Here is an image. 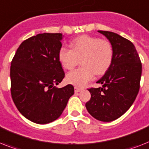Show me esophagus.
<instances>
[{"mask_svg":"<svg viewBox=\"0 0 149 149\" xmlns=\"http://www.w3.org/2000/svg\"><path fill=\"white\" fill-rule=\"evenodd\" d=\"M74 90L76 93H79V92H80L81 90H82V89H81V88H79V87H77V86H75Z\"/></svg>","mask_w":149,"mask_h":149,"instance_id":"1","label":"esophagus"}]
</instances>
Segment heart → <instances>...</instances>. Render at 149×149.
<instances>
[{
  "mask_svg": "<svg viewBox=\"0 0 149 149\" xmlns=\"http://www.w3.org/2000/svg\"><path fill=\"white\" fill-rule=\"evenodd\" d=\"M71 49L60 47L58 60L66 70H71L80 60L82 66L66 75V81L77 86H84L95 76L104 74L113 59L112 43L107 40L82 35L70 43Z\"/></svg>",
  "mask_w": 149,
  "mask_h": 149,
  "instance_id": "heart-1",
  "label": "heart"
}]
</instances>
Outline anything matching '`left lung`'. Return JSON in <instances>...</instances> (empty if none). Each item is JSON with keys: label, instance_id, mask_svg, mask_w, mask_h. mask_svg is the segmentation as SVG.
Instances as JSON below:
<instances>
[{"label": "left lung", "instance_id": "8db88e82", "mask_svg": "<svg viewBox=\"0 0 149 149\" xmlns=\"http://www.w3.org/2000/svg\"><path fill=\"white\" fill-rule=\"evenodd\" d=\"M112 43L111 66L96 82L102 87L88 89L91 99L87 111L97 120L112 122L122 116L133 104L140 87L141 63L131 41L110 31H99Z\"/></svg>", "mask_w": 149, "mask_h": 149}]
</instances>
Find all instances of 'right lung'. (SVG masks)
I'll list each match as a JSON object with an SVG mask.
<instances>
[{
  "instance_id": "1",
  "label": "right lung",
  "mask_w": 149,
  "mask_h": 149,
  "mask_svg": "<svg viewBox=\"0 0 149 149\" xmlns=\"http://www.w3.org/2000/svg\"><path fill=\"white\" fill-rule=\"evenodd\" d=\"M62 33H43L23 41L10 66V92L16 107L37 124L57 119L74 94L71 84L63 88L65 73L58 60Z\"/></svg>"
}]
</instances>
